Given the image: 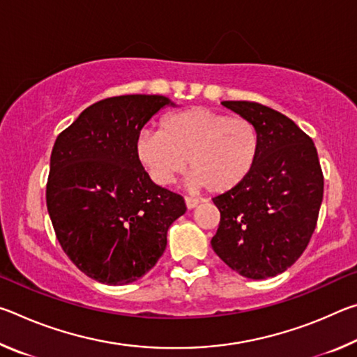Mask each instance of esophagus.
Here are the masks:
<instances>
[{"label":"esophagus","instance_id":"obj_1","mask_svg":"<svg viewBox=\"0 0 357 357\" xmlns=\"http://www.w3.org/2000/svg\"><path fill=\"white\" fill-rule=\"evenodd\" d=\"M184 202H185L187 209H193L198 203H200V200H198V198H193V197H185Z\"/></svg>","mask_w":357,"mask_h":357}]
</instances>
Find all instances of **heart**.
Segmentation results:
<instances>
[{
  "label": "heart",
  "mask_w": 357,
  "mask_h": 357,
  "mask_svg": "<svg viewBox=\"0 0 357 357\" xmlns=\"http://www.w3.org/2000/svg\"><path fill=\"white\" fill-rule=\"evenodd\" d=\"M259 146V132L252 121L192 107L162 118L159 132H142L135 155L157 185L172 184L189 160L190 187L206 185L209 192L225 193L250 176Z\"/></svg>",
  "instance_id": "heart-1"
}]
</instances>
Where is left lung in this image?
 <instances>
[{
  "mask_svg": "<svg viewBox=\"0 0 357 357\" xmlns=\"http://www.w3.org/2000/svg\"><path fill=\"white\" fill-rule=\"evenodd\" d=\"M222 104L257 126L261 146L245 183L213 198L220 223L211 245L247 279L274 277L296 263L315 231L324 190L315 143L274 108Z\"/></svg>",
  "mask_w": 357,
  "mask_h": 357,
  "instance_id": "obj_1",
  "label": "left lung"
}]
</instances>
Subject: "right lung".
Wrapping results in <instances>:
<instances>
[{"label":"right lung","mask_w":357,"mask_h":357,"mask_svg":"<svg viewBox=\"0 0 357 357\" xmlns=\"http://www.w3.org/2000/svg\"><path fill=\"white\" fill-rule=\"evenodd\" d=\"M168 104L146 94L99 100L52 149L45 197L53 229L70 261L100 283L126 285L153 269L168 228L187 209L183 197L149 179L135 155L143 126Z\"/></svg>","instance_id":"1"}]
</instances>
